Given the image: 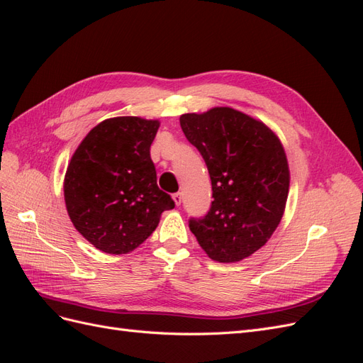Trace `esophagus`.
Segmentation results:
<instances>
[{
	"instance_id": "obj_1",
	"label": "esophagus",
	"mask_w": 363,
	"mask_h": 363,
	"mask_svg": "<svg viewBox=\"0 0 363 363\" xmlns=\"http://www.w3.org/2000/svg\"><path fill=\"white\" fill-rule=\"evenodd\" d=\"M172 200H174V203L177 204V206H180L182 204V194L180 192H175V194H172Z\"/></svg>"
}]
</instances>
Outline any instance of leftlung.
<instances>
[{
  "label": "left lung",
  "instance_id": "left-lung-1",
  "mask_svg": "<svg viewBox=\"0 0 363 363\" xmlns=\"http://www.w3.org/2000/svg\"><path fill=\"white\" fill-rule=\"evenodd\" d=\"M212 182V204L189 228L207 256L239 262L277 228L289 192V168L279 138L260 121L230 107L180 116Z\"/></svg>",
  "mask_w": 363,
  "mask_h": 363
}]
</instances>
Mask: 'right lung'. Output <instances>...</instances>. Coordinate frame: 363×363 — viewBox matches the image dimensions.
<instances>
[{
	"mask_svg": "<svg viewBox=\"0 0 363 363\" xmlns=\"http://www.w3.org/2000/svg\"><path fill=\"white\" fill-rule=\"evenodd\" d=\"M159 121L106 119L82 140L65 174V203L74 227L108 255L133 251L174 208L159 189L150 147Z\"/></svg>",
	"mask_w": 363,
	"mask_h": 363,
	"instance_id": "add662e5",
	"label": "right lung"
}]
</instances>
